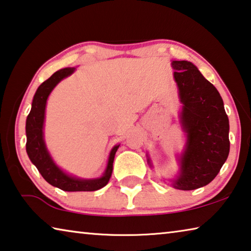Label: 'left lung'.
<instances>
[{
  "mask_svg": "<svg viewBox=\"0 0 251 251\" xmlns=\"http://www.w3.org/2000/svg\"><path fill=\"white\" fill-rule=\"evenodd\" d=\"M172 67L183 105L180 121L186 133L180 176L172 185L190 191L209 184L225 164L230 150L229 119L219 91L192 62L172 61Z\"/></svg>",
  "mask_w": 251,
  "mask_h": 251,
  "instance_id": "left-lung-1",
  "label": "left lung"
}]
</instances>
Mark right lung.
<instances>
[{
  "mask_svg": "<svg viewBox=\"0 0 251 251\" xmlns=\"http://www.w3.org/2000/svg\"><path fill=\"white\" fill-rule=\"evenodd\" d=\"M75 71V68H63L55 71L49 79L43 81L35 91L32 100L30 114L26 117L25 133H26V153L31 162L37 166L40 174L51 185L63 191L75 192V191H96L108 183L113 173V163L119 145L113 147L109 154L108 163L104 176L91 180H83L70 176L59 169L51 158L48 152L45 140H43V123H45V113L47 99L52 89L60 82L63 78L68 77Z\"/></svg>",
  "mask_w": 251,
  "mask_h": 251,
  "instance_id": "obj_1",
  "label": "right lung"
}]
</instances>
